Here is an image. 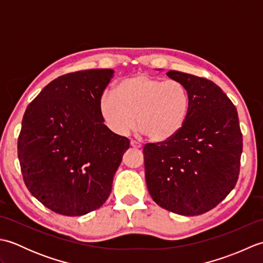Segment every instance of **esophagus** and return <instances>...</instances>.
<instances>
[{
	"label": "esophagus",
	"instance_id": "34e87169",
	"mask_svg": "<svg viewBox=\"0 0 263 263\" xmlns=\"http://www.w3.org/2000/svg\"><path fill=\"white\" fill-rule=\"evenodd\" d=\"M130 144H131V147H133V148H138V149H140L141 148V144L140 143H138L137 141H131L130 142Z\"/></svg>",
	"mask_w": 263,
	"mask_h": 263
}]
</instances>
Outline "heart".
Instances as JSON below:
<instances>
[{"mask_svg":"<svg viewBox=\"0 0 263 263\" xmlns=\"http://www.w3.org/2000/svg\"><path fill=\"white\" fill-rule=\"evenodd\" d=\"M99 110L116 135H126L138 124L150 141L165 142L185 124L190 92L181 81L137 73L117 82L115 92L105 91Z\"/></svg>","mask_w":263,"mask_h":263,"instance_id":"1","label":"heart"}]
</instances>
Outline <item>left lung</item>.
Returning a JSON list of instances; mask_svg holds the SVG:
<instances>
[{
	"label": "left lung",
	"instance_id": "obj_1",
	"mask_svg": "<svg viewBox=\"0 0 263 263\" xmlns=\"http://www.w3.org/2000/svg\"><path fill=\"white\" fill-rule=\"evenodd\" d=\"M190 92L185 124L165 142L143 147L148 191L161 208L183 216L214 209L235 187L243 138L236 107L216 83L172 70Z\"/></svg>",
	"mask_w": 263,
	"mask_h": 263
}]
</instances>
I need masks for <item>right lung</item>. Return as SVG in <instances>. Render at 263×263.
<instances>
[{
	"label": "right lung",
	"instance_id": "obj_1",
	"mask_svg": "<svg viewBox=\"0 0 263 263\" xmlns=\"http://www.w3.org/2000/svg\"><path fill=\"white\" fill-rule=\"evenodd\" d=\"M110 69L77 71L49 82L28 105L18 138L27 189L64 216H82L108 199L130 140L104 124L99 98Z\"/></svg>",
	"mask_w": 263,
	"mask_h": 263
}]
</instances>
